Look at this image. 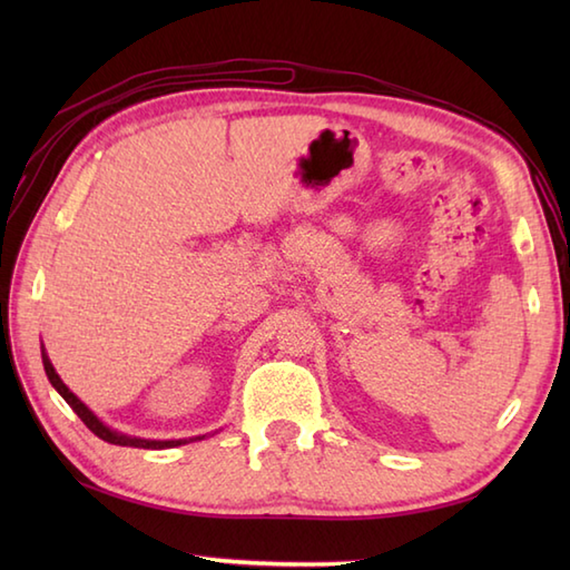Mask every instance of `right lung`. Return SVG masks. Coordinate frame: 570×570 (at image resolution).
I'll return each mask as SVG.
<instances>
[{
  "label": "right lung",
  "instance_id": "add662e5",
  "mask_svg": "<svg viewBox=\"0 0 570 570\" xmlns=\"http://www.w3.org/2000/svg\"><path fill=\"white\" fill-rule=\"evenodd\" d=\"M43 355V370H46V374H48V380H51V384L56 386L58 390V394L66 399L68 402V406L76 411L78 414V419L85 423V426H88L95 435H98V439H102V441H107V443H115V445H131V448H174V445H180V443H186V441H144V439H129V435H122V433H115V431H110L107 426H102V423L98 421V416L92 414V411L85 406L80 399L72 394L68 386L60 382V377L56 374V370H53V365H51V360H48V355L46 353H41Z\"/></svg>",
  "mask_w": 570,
  "mask_h": 570
}]
</instances>
